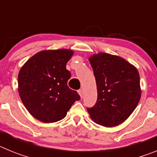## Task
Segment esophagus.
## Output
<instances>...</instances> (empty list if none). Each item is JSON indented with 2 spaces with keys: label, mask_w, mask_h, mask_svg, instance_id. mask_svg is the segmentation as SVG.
Listing matches in <instances>:
<instances>
[{
  "label": "esophagus",
  "mask_w": 157,
  "mask_h": 157,
  "mask_svg": "<svg viewBox=\"0 0 157 157\" xmlns=\"http://www.w3.org/2000/svg\"><path fill=\"white\" fill-rule=\"evenodd\" d=\"M78 94L80 95V97H81V98H82V94H83L82 90H79L78 91Z\"/></svg>",
  "instance_id": "obj_1"
}]
</instances>
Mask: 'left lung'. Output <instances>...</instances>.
Segmentation results:
<instances>
[{"label": "left lung", "mask_w": 157, "mask_h": 157, "mask_svg": "<svg viewBox=\"0 0 157 157\" xmlns=\"http://www.w3.org/2000/svg\"><path fill=\"white\" fill-rule=\"evenodd\" d=\"M95 76L98 101L88 109L90 118L105 127L120 125L128 119L141 96L138 69L116 55L98 52L89 57Z\"/></svg>", "instance_id": "8db88e82"}]
</instances>
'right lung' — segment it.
<instances>
[{"mask_svg": "<svg viewBox=\"0 0 157 157\" xmlns=\"http://www.w3.org/2000/svg\"><path fill=\"white\" fill-rule=\"evenodd\" d=\"M74 54L67 48L42 50L23 65L18 75V92L33 117L45 123H55L80 96L67 86L71 73L66 64Z\"/></svg>", "mask_w": 157, "mask_h": 157, "instance_id": "1", "label": "right lung"}]
</instances>
